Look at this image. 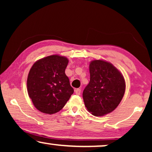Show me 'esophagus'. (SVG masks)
<instances>
[{"label":"esophagus","instance_id":"34e87169","mask_svg":"<svg viewBox=\"0 0 152 152\" xmlns=\"http://www.w3.org/2000/svg\"><path fill=\"white\" fill-rule=\"evenodd\" d=\"M75 93H76L77 95H80V93H81V89L77 88V89H75Z\"/></svg>","mask_w":152,"mask_h":152}]
</instances>
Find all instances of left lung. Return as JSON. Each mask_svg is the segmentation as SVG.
Returning <instances> with one entry per match:
<instances>
[{"label":"left lung","instance_id":"obj_1","mask_svg":"<svg viewBox=\"0 0 152 152\" xmlns=\"http://www.w3.org/2000/svg\"><path fill=\"white\" fill-rule=\"evenodd\" d=\"M90 82L83 91L87 110L95 116H102L115 110L125 92L121 72L109 62L93 60L89 65Z\"/></svg>","mask_w":152,"mask_h":152}]
</instances>
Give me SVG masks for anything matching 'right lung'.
I'll list each match as a JSON object with an SVG mask.
<instances>
[{
	"mask_svg": "<svg viewBox=\"0 0 152 152\" xmlns=\"http://www.w3.org/2000/svg\"><path fill=\"white\" fill-rule=\"evenodd\" d=\"M68 64L66 57L54 55L38 60L30 68L27 80L28 95L42 113L59 111L73 93L65 73Z\"/></svg>",
	"mask_w": 152,
	"mask_h": 152,
	"instance_id": "obj_1",
	"label": "right lung"
}]
</instances>
